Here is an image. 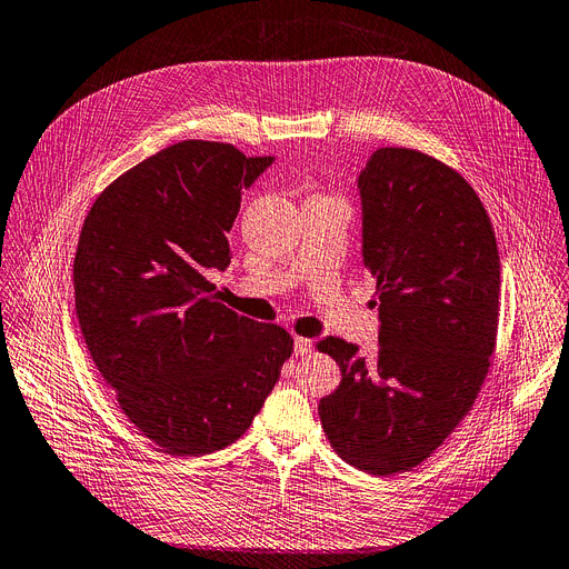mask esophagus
I'll list each match as a JSON object with an SVG mask.
<instances>
[{"label":"esophagus","mask_w":569,"mask_h":569,"mask_svg":"<svg viewBox=\"0 0 569 569\" xmlns=\"http://www.w3.org/2000/svg\"><path fill=\"white\" fill-rule=\"evenodd\" d=\"M293 352H297L299 357H306L312 352V340L310 338H303L299 336L297 340H293Z\"/></svg>","instance_id":"34e87169"}]
</instances>
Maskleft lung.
Returning <instances> with one entry per match:
<instances>
[{"label":"left lung","instance_id":"1","mask_svg":"<svg viewBox=\"0 0 569 569\" xmlns=\"http://www.w3.org/2000/svg\"><path fill=\"white\" fill-rule=\"evenodd\" d=\"M359 193L363 268L380 301L378 350L363 357L336 336L317 343L340 367L320 420L338 458L392 476L425 462L483 388L499 254L481 198L435 156L382 147L361 170Z\"/></svg>","mask_w":569,"mask_h":569}]
</instances>
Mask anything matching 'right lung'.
Instances as JSON below:
<instances>
[{
	"mask_svg": "<svg viewBox=\"0 0 569 569\" xmlns=\"http://www.w3.org/2000/svg\"><path fill=\"white\" fill-rule=\"evenodd\" d=\"M272 163L184 140L126 170L86 214L74 301L119 408L170 456H208L252 425L293 338L226 308L206 278L231 263L242 189Z\"/></svg>",
	"mask_w": 569,
	"mask_h": 569,
	"instance_id": "right-lung-1",
	"label": "right lung"
}]
</instances>
